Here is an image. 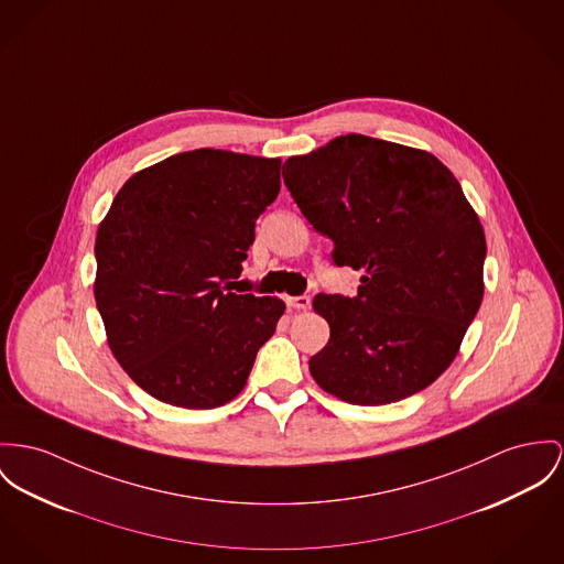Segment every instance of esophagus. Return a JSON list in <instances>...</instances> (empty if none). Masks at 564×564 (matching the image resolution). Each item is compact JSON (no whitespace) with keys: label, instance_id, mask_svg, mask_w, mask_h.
Listing matches in <instances>:
<instances>
[{"label":"esophagus","instance_id":"1","mask_svg":"<svg viewBox=\"0 0 564 564\" xmlns=\"http://www.w3.org/2000/svg\"><path fill=\"white\" fill-rule=\"evenodd\" d=\"M285 301H288V304H290L292 308H299V311L308 308V304H311V299H308V296H288Z\"/></svg>","mask_w":564,"mask_h":564}]
</instances>
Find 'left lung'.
<instances>
[{
  "label": "left lung",
  "mask_w": 564,
  "mask_h": 564,
  "mask_svg": "<svg viewBox=\"0 0 564 564\" xmlns=\"http://www.w3.org/2000/svg\"><path fill=\"white\" fill-rule=\"evenodd\" d=\"M283 180L333 261L362 270L354 299H313L330 326L308 360L317 387L387 405L434 384L485 292V231L457 177L427 150L351 132L288 159Z\"/></svg>",
  "instance_id": "obj_1"
}]
</instances>
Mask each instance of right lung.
Instances as JSON below:
<instances>
[{
	"instance_id": "right-lung-1",
	"label": "right lung",
	"mask_w": 564,
	"mask_h": 564,
	"mask_svg": "<svg viewBox=\"0 0 564 564\" xmlns=\"http://www.w3.org/2000/svg\"><path fill=\"white\" fill-rule=\"evenodd\" d=\"M281 188V159L202 148L130 175L96 231L94 299L130 380L210 410L245 389L285 303L229 292Z\"/></svg>"
}]
</instances>
